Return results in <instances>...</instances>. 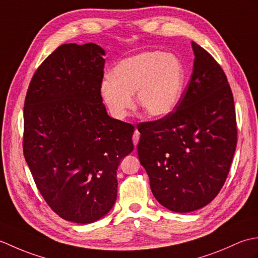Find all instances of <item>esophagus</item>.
I'll use <instances>...</instances> for the list:
<instances>
[{
    "label": "esophagus",
    "instance_id": "34e87169",
    "mask_svg": "<svg viewBox=\"0 0 258 258\" xmlns=\"http://www.w3.org/2000/svg\"><path fill=\"white\" fill-rule=\"evenodd\" d=\"M139 140H140V132L138 130H135V132L133 134V143L135 146L139 144Z\"/></svg>",
    "mask_w": 258,
    "mask_h": 258
}]
</instances>
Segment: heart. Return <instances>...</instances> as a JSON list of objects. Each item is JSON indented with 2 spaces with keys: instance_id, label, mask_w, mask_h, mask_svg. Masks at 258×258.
Returning a JSON list of instances; mask_svg holds the SVG:
<instances>
[{
  "instance_id": "heart-1",
  "label": "heart",
  "mask_w": 258,
  "mask_h": 258,
  "mask_svg": "<svg viewBox=\"0 0 258 258\" xmlns=\"http://www.w3.org/2000/svg\"><path fill=\"white\" fill-rule=\"evenodd\" d=\"M185 69L174 54L146 51L120 61L101 83V95L115 118L123 119L133 107L132 95L141 109L154 118L171 114L180 101Z\"/></svg>"
}]
</instances>
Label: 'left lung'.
<instances>
[{
    "label": "left lung",
    "instance_id": "8db88e82",
    "mask_svg": "<svg viewBox=\"0 0 258 258\" xmlns=\"http://www.w3.org/2000/svg\"><path fill=\"white\" fill-rule=\"evenodd\" d=\"M193 74L174 111L141 123L139 158L161 205L188 213L211 203L225 183L237 143L234 98L225 73L195 42Z\"/></svg>",
    "mask_w": 258,
    "mask_h": 258
}]
</instances>
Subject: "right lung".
<instances>
[{
	"label": "right lung",
	"instance_id": "right-lung-1",
	"mask_svg": "<svg viewBox=\"0 0 258 258\" xmlns=\"http://www.w3.org/2000/svg\"><path fill=\"white\" fill-rule=\"evenodd\" d=\"M105 51L58 46L36 70L24 103L23 153L43 199L58 216L90 224L112 210L116 169L134 127L109 117L101 95Z\"/></svg>",
	"mask_w": 258,
	"mask_h": 258
}]
</instances>
